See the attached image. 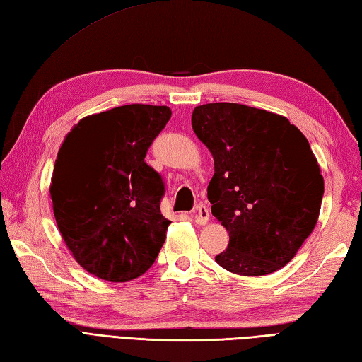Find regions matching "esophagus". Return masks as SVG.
<instances>
[{"mask_svg":"<svg viewBox=\"0 0 362 362\" xmlns=\"http://www.w3.org/2000/svg\"><path fill=\"white\" fill-rule=\"evenodd\" d=\"M191 217L194 219L196 223L205 225L209 221V209L205 205H199L196 206V209H192Z\"/></svg>","mask_w":362,"mask_h":362,"instance_id":"esophagus-1","label":"esophagus"}]
</instances>
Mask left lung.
Wrapping results in <instances>:
<instances>
[{"label": "left lung", "instance_id": "obj_1", "mask_svg": "<svg viewBox=\"0 0 362 362\" xmlns=\"http://www.w3.org/2000/svg\"><path fill=\"white\" fill-rule=\"evenodd\" d=\"M192 131L214 158L211 213L230 234L216 262L239 276L287 265L315 230L324 177L287 117L238 103L196 106Z\"/></svg>", "mask_w": 362, "mask_h": 362}]
</instances>
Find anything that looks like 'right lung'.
<instances>
[{
  "instance_id": "add662e5",
  "label": "right lung",
  "mask_w": 362,
  "mask_h": 362,
  "mask_svg": "<svg viewBox=\"0 0 362 362\" xmlns=\"http://www.w3.org/2000/svg\"><path fill=\"white\" fill-rule=\"evenodd\" d=\"M171 109L124 105L67 132L50 179L57 226L78 265L109 282L146 273L171 221L160 213L162 177L145 156Z\"/></svg>"
}]
</instances>
